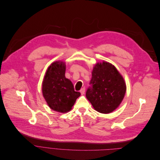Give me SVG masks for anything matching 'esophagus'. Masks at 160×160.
Returning a JSON list of instances; mask_svg holds the SVG:
<instances>
[{
    "mask_svg": "<svg viewBox=\"0 0 160 160\" xmlns=\"http://www.w3.org/2000/svg\"><path fill=\"white\" fill-rule=\"evenodd\" d=\"M84 92H85V88H82L81 90H80V92L81 94H84Z\"/></svg>",
    "mask_w": 160,
    "mask_h": 160,
    "instance_id": "34e87169",
    "label": "esophagus"
}]
</instances>
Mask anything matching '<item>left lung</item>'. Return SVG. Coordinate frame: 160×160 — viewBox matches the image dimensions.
<instances>
[{
  "instance_id": "left-lung-1",
  "label": "left lung",
  "mask_w": 160,
  "mask_h": 160,
  "mask_svg": "<svg viewBox=\"0 0 160 160\" xmlns=\"http://www.w3.org/2000/svg\"><path fill=\"white\" fill-rule=\"evenodd\" d=\"M86 97L95 110L102 113L114 111L121 103L126 91L123 77L112 63L98 62L92 71V78Z\"/></svg>"
}]
</instances>
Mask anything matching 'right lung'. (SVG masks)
I'll use <instances>...</instances> for the list:
<instances>
[{
	"instance_id": "obj_1",
	"label": "right lung",
	"mask_w": 160,
	"mask_h": 160,
	"mask_svg": "<svg viewBox=\"0 0 160 160\" xmlns=\"http://www.w3.org/2000/svg\"><path fill=\"white\" fill-rule=\"evenodd\" d=\"M65 62L56 61L48 67L42 83V92L51 109L66 113L72 109L81 95L72 82L65 77Z\"/></svg>"
}]
</instances>
